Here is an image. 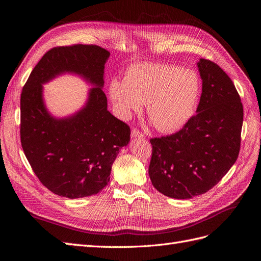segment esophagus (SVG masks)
Instances as JSON below:
<instances>
[{
  "label": "esophagus",
  "instance_id": "esophagus-1",
  "mask_svg": "<svg viewBox=\"0 0 261 261\" xmlns=\"http://www.w3.org/2000/svg\"><path fill=\"white\" fill-rule=\"evenodd\" d=\"M144 134L140 133L137 128H133L132 129V138H143Z\"/></svg>",
  "mask_w": 261,
  "mask_h": 261
}]
</instances>
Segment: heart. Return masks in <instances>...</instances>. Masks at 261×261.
Segmentation results:
<instances>
[{"label":"heart","mask_w":261,"mask_h":261,"mask_svg":"<svg viewBox=\"0 0 261 261\" xmlns=\"http://www.w3.org/2000/svg\"><path fill=\"white\" fill-rule=\"evenodd\" d=\"M200 94V80L191 69L161 63L130 66L124 81L113 80L110 96L118 112L128 118L147 103L150 121L160 132H175L194 115Z\"/></svg>","instance_id":"b5f03b06"}]
</instances>
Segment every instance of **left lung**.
Instances as JSON below:
<instances>
[{
  "label": "left lung",
  "mask_w": 261,
  "mask_h": 261,
  "mask_svg": "<svg viewBox=\"0 0 261 261\" xmlns=\"http://www.w3.org/2000/svg\"><path fill=\"white\" fill-rule=\"evenodd\" d=\"M202 92L197 113L180 130L151 138L149 176L156 191L176 199L207 193L232 168L241 148L243 105L231 78L216 63H197Z\"/></svg>",
  "instance_id": "left-lung-1"
}]
</instances>
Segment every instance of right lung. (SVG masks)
<instances>
[{
    "instance_id": "1",
    "label": "right lung",
    "mask_w": 261,
    "mask_h": 261,
    "mask_svg": "<svg viewBox=\"0 0 261 261\" xmlns=\"http://www.w3.org/2000/svg\"><path fill=\"white\" fill-rule=\"evenodd\" d=\"M109 57L93 44L57 46L39 61L22 88V150L39 180L59 196L74 199L101 192L120 149L129 143V126L108 111L102 90ZM64 72L80 74L95 87L82 110L55 119L45 109L42 85Z\"/></svg>"
}]
</instances>
